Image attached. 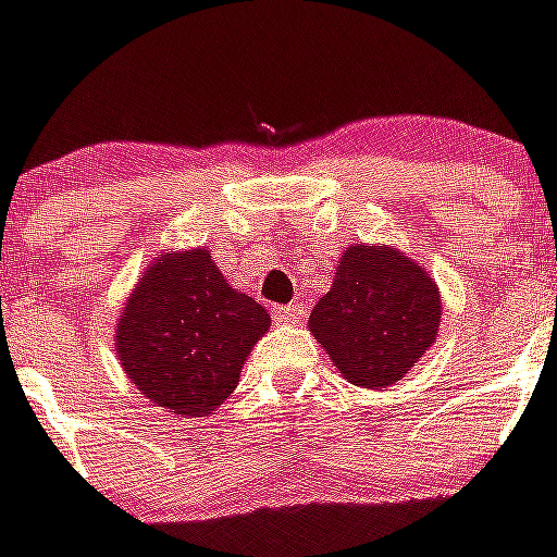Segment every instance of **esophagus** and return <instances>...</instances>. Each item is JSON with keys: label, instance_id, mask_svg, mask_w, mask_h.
<instances>
[{"label": "esophagus", "instance_id": "obj_1", "mask_svg": "<svg viewBox=\"0 0 557 557\" xmlns=\"http://www.w3.org/2000/svg\"><path fill=\"white\" fill-rule=\"evenodd\" d=\"M304 314H307V307H304V304H284V307L273 309V321L275 323H295V321H301Z\"/></svg>", "mask_w": 557, "mask_h": 557}]
</instances>
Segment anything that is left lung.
Returning <instances> with one entry per match:
<instances>
[{
	"instance_id": "left-lung-1",
	"label": "left lung",
	"mask_w": 557,
	"mask_h": 557,
	"mask_svg": "<svg viewBox=\"0 0 557 557\" xmlns=\"http://www.w3.org/2000/svg\"><path fill=\"white\" fill-rule=\"evenodd\" d=\"M441 312V289L426 268L393 245L357 243L339 256L309 332L351 385L382 391L430 351Z\"/></svg>"
}]
</instances>
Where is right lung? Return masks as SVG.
Returning a JSON list of instances; mask_svg holds the SVG:
<instances>
[{
  "instance_id": "1",
  "label": "right lung",
  "mask_w": 557,
  "mask_h": 557,
  "mask_svg": "<svg viewBox=\"0 0 557 557\" xmlns=\"http://www.w3.org/2000/svg\"><path fill=\"white\" fill-rule=\"evenodd\" d=\"M268 329V309L231 287L209 248H170L156 253L116 314V357L152 405L203 418L234 393Z\"/></svg>"
}]
</instances>
